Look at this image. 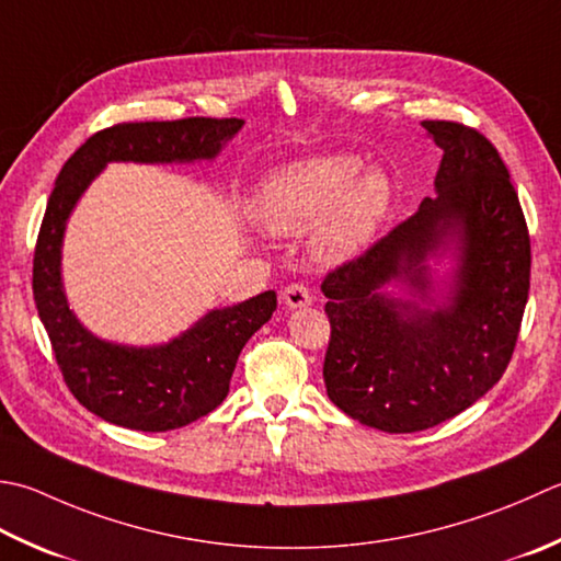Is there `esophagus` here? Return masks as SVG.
Listing matches in <instances>:
<instances>
[{
	"label": "esophagus",
	"mask_w": 561,
	"mask_h": 561,
	"mask_svg": "<svg viewBox=\"0 0 561 561\" xmlns=\"http://www.w3.org/2000/svg\"><path fill=\"white\" fill-rule=\"evenodd\" d=\"M282 299L289 309H304V306H311L313 294L306 284H289V287L282 291Z\"/></svg>",
	"instance_id": "esophagus-1"
}]
</instances>
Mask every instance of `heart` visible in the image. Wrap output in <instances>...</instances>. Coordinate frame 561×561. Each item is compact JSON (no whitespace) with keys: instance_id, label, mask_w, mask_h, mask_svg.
Returning a JSON list of instances; mask_svg holds the SVG:
<instances>
[{"instance_id":"obj_1","label":"heart","mask_w":561,"mask_h":561,"mask_svg":"<svg viewBox=\"0 0 561 561\" xmlns=\"http://www.w3.org/2000/svg\"><path fill=\"white\" fill-rule=\"evenodd\" d=\"M362 168L357 156H321L272 172L255 196L257 221L272 233H299L318 224V257H353L375 238L393 199L387 174Z\"/></svg>"}]
</instances>
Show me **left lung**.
I'll list each match as a JSON object with an SVG mask.
<instances>
[{
  "mask_svg": "<svg viewBox=\"0 0 561 561\" xmlns=\"http://www.w3.org/2000/svg\"><path fill=\"white\" fill-rule=\"evenodd\" d=\"M443 148L437 196L325 274L331 340L323 379L340 411L383 433H415L469 409L506 371L530 291V236L493 142L455 121H423ZM458 265L437 300L426 260ZM393 283L409 300L382 291Z\"/></svg>",
  "mask_w": 561,
  "mask_h": 561,
  "instance_id": "left-lung-1",
  "label": "left lung"
}]
</instances>
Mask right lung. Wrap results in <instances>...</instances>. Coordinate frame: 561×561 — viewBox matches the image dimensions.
<instances>
[{"label":"right lung","instance_id":"1","mask_svg":"<svg viewBox=\"0 0 561 561\" xmlns=\"http://www.w3.org/2000/svg\"><path fill=\"white\" fill-rule=\"evenodd\" d=\"M243 124L204 116L116 124L87 138L55 180L33 255V299L72 397L106 423L164 433L211 413L226 399L240 350L277 309V294L208 311L164 345L108 343L77 321L62 289V236L72 208L106 162L214 160Z\"/></svg>","mask_w":561,"mask_h":561}]
</instances>
